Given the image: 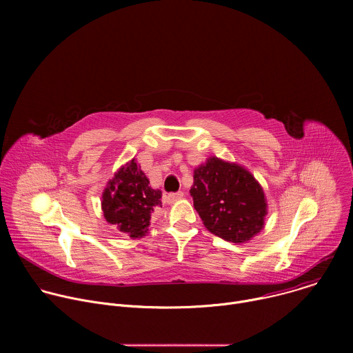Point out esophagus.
I'll list each match as a JSON object with an SVG mask.
<instances>
[{
  "instance_id": "1",
  "label": "esophagus",
  "mask_w": 353,
  "mask_h": 353,
  "mask_svg": "<svg viewBox=\"0 0 353 353\" xmlns=\"http://www.w3.org/2000/svg\"><path fill=\"white\" fill-rule=\"evenodd\" d=\"M184 196V192L183 191H177V192H170V194H168L166 195V201L169 204H172V203H174V201H177V199H181Z\"/></svg>"
}]
</instances>
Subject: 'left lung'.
<instances>
[{
    "label": "left lung",
    "instance_id": "8db88e82",
    "mask_svg": "<svg viewBox=\"0 0 353 353\" xmlns=\"http://www.w3.org/2000/svg\"><path fill=\"white\" fill-rule=\"evenodd\" d=\"M190 194L204 226L226 241H248L264 226V191L253 174L236 163L210 158L194 170Z\"/></svg>",
    "mask_w": 353,
    "mask_h": 353
}]
</instances>
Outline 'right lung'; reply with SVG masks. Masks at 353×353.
<instances>
[{
	"label": "right lung",
	"instance_id": "right-lung-1",
	"mask_svg": "<svg viewBox=\"0 0 353 353\" xmlns=\"http://www.w3.org/2000/svg\"><path fill=\"white\" fill-rule=\"evenodd\" d=\"M162 192L149 187L145 173L132 159L123 166L105 188L102 210L109 223L137 239L148 233L154 210L162 207Z\"/></svg>",
	"mask_w": 353,
	"mask_h": 353
}]
</instances>
